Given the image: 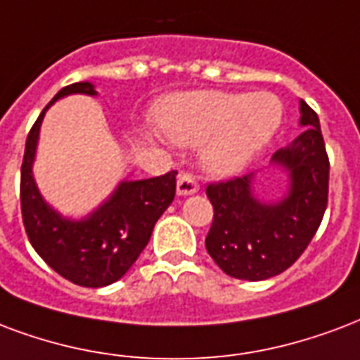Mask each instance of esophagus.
<instances>
[{
  "mask_svg": "<svg viewBox=\"0 0 360 360\" xmlns=\"http://www.w3.org/2000/svg\"><path fill=\"white\" fill-rule=\"evenodd\" d=\"M200 185L196 177L192 174H181L177 177V194L179 196H188V194H194V192H198Z\"/></svg>",
  "mask_w": 360,
  "mask_h": 360,
  "instance_id": "1",
  "label": "esophagus"
}]
</instances>
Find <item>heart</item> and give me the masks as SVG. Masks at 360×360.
Segmentation results:
<instances>
[{"mask_svg":"<svg viewBox=\"0 0 360 360\" xmlns=\"http://www.w3.org/2000/svg\"><path fill=\"white\" fill-rule=\"evenodd\" d=\"M156 119L169 141L186 147L204 143L202 166L207 174L230 177L270 143L283 107L268 92L200 90L164 100Z\"/></svg>","mask_w":360,"mask_h":360,"instance_id":"heart-1","label":"heart"}]
</instances>
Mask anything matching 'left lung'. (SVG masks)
I'll use <instances>...</instances> for the list:
<instances>
[{"label": "left lung", "mask_w": 360, "mask_h": 360, "mask_svg": "<svg viewBox=\"0 0 360 360\" xmlns=\"http://www.w3.org/2000/svg\"><path fill=\"white\" fill-rule=\"evenodd\" d=\"M300 126L306 130L271 156V164L289 175V191L279 202L266 204L255 196V174L205 188L213 205L205 249L230 278L262 281L278 276L295 264L319 229L330 164L319 117L302 100Z\"/></svg>", "instance_id": "left-lung-1"}]
</instances>
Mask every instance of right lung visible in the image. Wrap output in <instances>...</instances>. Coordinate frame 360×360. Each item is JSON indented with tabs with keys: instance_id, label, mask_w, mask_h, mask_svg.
Segmentation results:
<instances>
[{
	"instance_id": "obj_1",
	"label": "right lung",
	"mask_w": 360,
	"mask_h": 360,
	"mask_svg": "<svg viewBox=\"0 0 360 360\" xmlns=\"http://www.w3.org/2000/svg\"><path fill=\"white\" fill-rule=\"evenodd\" d=\"M70 94L96 96L92 82L64 86L49 105ZM27 134L20 169V207L27 240L62 278L81 287H105L130 270L149 243L156 221L175 198V175L120 181L113 194L84 219H65L46 204L34 179V160L45 111Z\"/></svg>"
}]
</instances>
